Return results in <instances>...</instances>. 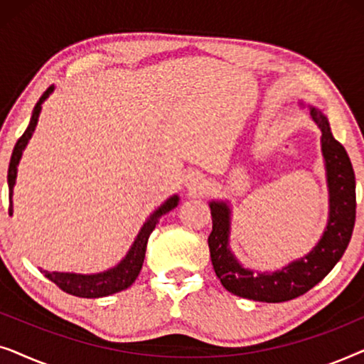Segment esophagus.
<instances>
[{"mask_svg":"<svg viewBox=\"0 0 364 364\" xmlns=\"http://www.w3.org/2000/svg\"><path fill=\"white\" fill-rule=\"evenodd\" d=\"M203 182H205V178H203L198 172H192L186 177V187L191 192L200 191V188L203 187Z\"/></svg>","mask_w":364,"mask_h":364,"instance_id":"34e87169","label":"esophagus"}]
</instances>
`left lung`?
I'll return each instance as SVG.
<instances>
[{"label":"left lung","instance_id":"8db88e82","mask_svg":"<svg viewBox=\"0 0 364 364\" xmlns=\"http://www.w3.org/2000/svg\"><path fill=\"white\" fill-rule=\"evenodd\" d=\"M308 114L321 131V156L325 161L328 187V220L323 235L306 255L273 272H257L245 268L230 248L232 205L228 200H210L212 233L208 248L213 270L225 290L253 301L280 303L303 295L320 283L340 262L351 240L356 218L355 172L345 147L333 137L330 122L315 106Z\"/></svg>","mask_w":364,"mask_h":364}]
</instances>
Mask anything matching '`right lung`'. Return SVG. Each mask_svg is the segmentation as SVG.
Listing matches in <instances>:
<instances>
[{"label": "right lung", "mask_w": 364, "mask_h": 364, "mask_svg": "<svg viewBox=\"0 0 364 364\" xmlns=\"http://www.w3.org/2000/svg\"><path fill=\"white\" fill-rule=\"evenodd\" d=\"M54 89H56L54 86L48 87L46 92L39 97V101L33 109L29 126L26 127V131H24L23 136L19 137V141L16 142L14 151L11 154V161H9V167H8L9 215H13V191H14V186H16L19 161H21L24 149H26L29 139L33 137L34 129L38 126V119H39V114H41L43 102L51 96ZM178 200H181V198H178L177 193H173L172 197H168L161 207H157L156 210L147 217V220L144 222V225L141 227V230H139L136 240H134L131 248H129L126 257H124L116 267L99 273L44 272V277L49 278L53 283H56L63 291H66L69 295H74V296H81V298H102V296H109L117 291L126 290V288H129L134 282H136L139 272H141L144 258H146L147 240L149 237H151L152 230L159 223V218L173 210V208L178 205Z\"/></svg>", "instance_id": "add662e5"}]
</instances>
